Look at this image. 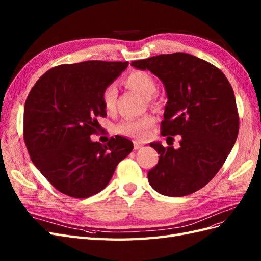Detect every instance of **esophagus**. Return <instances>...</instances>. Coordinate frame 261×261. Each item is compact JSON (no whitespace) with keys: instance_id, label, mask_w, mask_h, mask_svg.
I'll return each mask as SVG.
<instances>
[{"instance_id":"34e87169","label":"esophagus","mask_w":261,"mask_h":261,"mask_svg":"<svg viewBox=\"0 0 261 261\" xmlns=\"http://www.w3.org/2000/svg\"><path fill=\"white\" fill-rule=\"evenodd\" d=\"M144 145L143 144H140V143H138V142H134V149H140V148H142Z\"/></svg>"}]
</instances>
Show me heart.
Instances as JSON below:
<instances>
[{"label": "heart", "instance_id": "b5f03b06", "mask_svg": "<svg viewBox=\"0 0 261 261\" xmlns=\"http://www.w3.org/2000/svg\"><path fill=\"white\" fill-rule=\"evenodd\" d=\"M124 84L130 90L136 91L145 97H149L157 89V83L152 76L145 71H133L124 79ZM117 89L115 84L110 83L102 91V104L108 113H112L116 108ZM156 118L150 114H146L137 118H125L115 126V132L119 135L136 139L148 137Z\"/></svg>", "mask_w": 261, "mask_h": 261}]
</instances>
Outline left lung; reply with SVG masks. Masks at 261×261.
<instances>
[{
    "label": "left lung",
    "instance_id": "8db88e82",
    "mask_svg": "<svg viewBox=\"0 0 261 261\" xmlns=\"http://www.w3.org/2000/svg\"><path fill=\"white\" fill-rule=\"evenodd\" d=\"M163 81L168 102L161 135L173 140L174 150L159 142L150 146L160 154L148 172L152 189L167 196L194 193L214 178L233 148L239 117L233 88L220 69L195 56L174 53L133 61ZM173 144V143H172Z\"/></svg>",
    "mask_w": 261,
    "mask_h": 261
}]
</instances>
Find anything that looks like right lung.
Here are the masks:
<instances>
[{
	"instance_id": "right-lung-1",
	"label": "right lung",
	"mask_w": 261,
	"mask_h": 261,
	"mask_svg": "<svg viewBox=\"0 0 261 261\" xmlns=\"http://www.w3.org/2000/svg\"><path fill=\"white\" fill-rule=\"evenodd\" d=\"M128 61L89 60L51 68L40 76L24 108V140L33 164L59 192L76 199L109 185L119 161L133 150L116 135L92 142L98 117L107 116L101 95Z\"/></svg>"
}]
</instances>
